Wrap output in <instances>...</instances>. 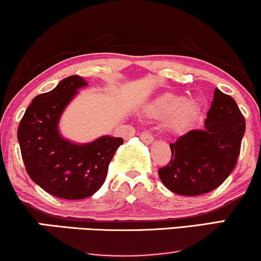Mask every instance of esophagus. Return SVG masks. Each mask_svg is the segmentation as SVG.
<instances>
[{
	"label": "esophagus",
	"mask_w": 261,
	"mask_h": 261,
	"mask_svg": "<svg viewBox=\"0 0 261 261\" xmlns=\"http://www.w3.org/2000/svg\"><path fill=\"white\" fill-rule=\"evenodd\" d=\"M140 138H141L142 141L144 142V143H148V144L153 143V141H154V137L151 136V134L147 133V131H144V133H142V134L140 135Z\"/></svg>",
	"instance_id": "34e87169"
}]
</instances>
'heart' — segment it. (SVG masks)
Here are the masks:
<instances>
[{"mask_svg":"<svg viewBox=\"0 0 261 261\" xmlns=\"http://www.w3.org/2000/svg\"><path fill=\"white\" fill-rule=\"evenodd\" d=\"M201 112L200 102L195 98L187 100L186 96L173 92H165L148 105L144 113L151 119L169 118L171 130L180 131L190 126Z\"/></svg>","mask_w":261,"mask_h":261,"instance_id":"obj_1","label":"heart"}]
</instances>
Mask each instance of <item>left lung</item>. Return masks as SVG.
<instances>
[{"mask_svg": "<svg viewBox=\"0 0 261 261\" xmlns=\"http://www.w3.org/2000/svg\"><path fill=\"white\" fill-rule=\"evenodd\" d=\"M246 121L235 100L216 89L202 130H191L170 144L164 186L178 195L196 196L218 188L235 169Z\"/></svg>", "mask_w": 261, "mask_h": 261, "instance_id": "left-lung-1", "label": "left lung"}]
</instances>
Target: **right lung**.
<instances>
[{
  "label": "right lung",
  "mask_w": 261,
  "mask_h": 261,
  "mask_svg": "<svg viewBox=\"0 0 261 261\" xmlns=\"http://www.w3.org/2000/svg\"><path fill=\"white\" fill-rule=\"evenodd\" d=\"M88 85L79 75L62 79L51 91L32 100L18 127L26 172L51 195L66 200L91 196L102 187L108 165L123 138L102 136L85 144L65 140L59 133L62 112Z\"/></svg>",
  "instance_id": "obj_1"
}]
</instances>
